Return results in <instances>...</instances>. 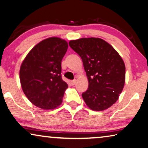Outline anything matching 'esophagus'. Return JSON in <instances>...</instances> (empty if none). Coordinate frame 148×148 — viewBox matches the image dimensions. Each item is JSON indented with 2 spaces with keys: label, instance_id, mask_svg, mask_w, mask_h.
I'll use <instances>...</instances> for the list:
<instances>
[{
  "label": "esophagus",
  "instance_id": "obj_1",
  "mask_svg": "<svg viewBox=\"0 0 148 148\" xmlns=\"http://www.w3.org/2000/svg\"><path fill=\"white\" fill-rule=\"evenodd\" d=\"M76 79H73V80L71 81V84H72V85H74V84H76Z\"/></svg>",
  "mask_w": 148,
  "mask_h": 148
}]
</instances>
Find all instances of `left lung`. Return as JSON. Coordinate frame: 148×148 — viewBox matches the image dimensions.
I'll list each match as a JSON object with an SVG mask.
<instances>
[{
    "instance_id": "1",
    "label": "left lung",
    "mask_w": 148,
    "mask_h": 148,
    "mask_svg": "<svg viewBox=\"0 0 148 148\" xmlns=\"http://www.w3.org/2000/svg\"><path fill=\"white\" fill-rule=\"evenodd\" d=\"M69 45L82 60L89 82L82 93L86 105L93 111H103L119 99L125 82V65L119 54L100 38L72 40Z\"/></svg>"
}]
</instances>
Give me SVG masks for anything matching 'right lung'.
Wrapping results in <instances>:
<instances>
[{"mask_svg":"<svg viewBox=\"0 0 148 148\" xmlns=\"http://www.w3.org/2000/svg\"><path fill=\"white\" fill-rule=\"evenodd\" d=\"M68 49L67 42L50 37L33 48L20 70L23 93L36 106L53 109L61 104L68 84L62 79L61 62Z\"/></svg>","mask_w":148,"mask_h":148,"instance_id":"obj_1","label":"right lung"}]
</instances>
